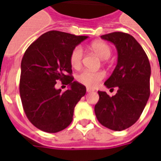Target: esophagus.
<instances>
[{
    "label": "esophagus",
    "instance_id": "obj_1",
    "mask_svg": "<svg viewBox=\"0 0 161 161\" xmlns=\"http://www.w3.org/2000/svg\"><path fill=\"white\" fill-rule=\"evenodd\" d=\"M86 89H87V92H88V93H90V92L93 91V88H89V87H87V88H86Z\"/></svg>",
    "mask_w": 161,
    "mask_h": 161
}]
</instances>
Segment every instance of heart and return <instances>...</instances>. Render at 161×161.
<instances>
[{"instance_id": "1", "label": "heart", "mask_w": 161, "mask_h": 161, "mask_svg": "<svg viewBox=\"0 0 161 161\" xmlns=\"http://www.w3.org/2000/svg\"><path fill=\"white\" fill-rule=\"evenodd\" d=\"M90 47L103 60H106L108 58H109L111 54H112L111 47L105 42H93L90 45ZM83 58V50L82 47H75L71 52L70 57H69L71 66L73 68H80ZM104 77H105V73H103V71L91 72V71L88 70H84L81 72L80 73H78L76 78H77L78 83H82L83 85L89 87V88H95L98 85V83L104 78Z\"/></svg>"}]
</instances>
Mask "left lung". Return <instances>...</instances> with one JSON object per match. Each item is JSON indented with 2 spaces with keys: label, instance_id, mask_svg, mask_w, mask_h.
<instances>
[{
  "label": "left lung",
  "instance_id": "8db88e82",
  "mask_svg": "<svg viewBox=\"0 0 161 161\" xmlns=\"http://www.w3.org/2000/svg\"><path fill=\"white\" fill-rule=\"evenodd\" d=\"M101 38L113 42L117 48V65L104 85L111 89L117 88L118 91L112 97L98 91L99 99L94 112L104 127L121 131L140 119L147 103L150 94V64L142 47L130 34L115 31Z\"/></svg>",
  "mask_w": 161,
  "mask_h": 161
}]
</instances>
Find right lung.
Here are the masks:
<instances>
[{
    "label": "right lung",
    "mask_w": 161,
    "mask_h": 161,
    "mask_svg": "<svg viewBox=\"0 0 161 161\" xmlns=\"http://www.w3.org/2000/svg\"><path fill=\"white\" fill-rule=\"evenodd\" d=\"M86 36L49 31L28 47L21 63L20 96L24 112L32 125L47 133L64 130L73 120L74 108L85 95L86 87L72 77L69 57ZM60 80L70 88H55Z\"/></svg>",
    "instance_id": "obj_1"
}]
</instances>
